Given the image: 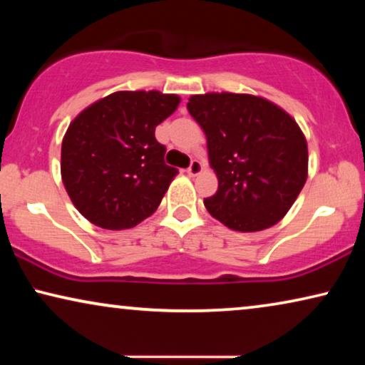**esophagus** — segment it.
Listing matches in <instances>:
<instances>
[{
    "instance_id": "34e87169",
    "label": "esophagus",
    "mask_w": 365,
    "mask_h": 365,
    "mask_svg": "<svg viewBox=\"0 0 365 365\" xmlns=\"http://www.w3.org/2000/svg\"><path fill=\"white\" fill-rule=\"evenodd\" d=\"M201 169H202V164L196 161V159H192L191 164H189V168H187V174L189 176H197V174L201 173Z\"/></svg>"
}]
</instances>
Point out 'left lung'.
Returning a JSON list of instances; mask_svg holds the SVG:
<instances>
[{
	"label": "left lung",
	"instance_id": "obj_1",
	"mask_svg": "<svg viewBox=\"0 0 365 365\" xmlns=\"http://www.w3.org/2000/svg\"><path fill=\"white\" fill-rule=\"evenodd\" d=\"M187 109L206 133L219 179L216 194L204 199L211 216L242 232L281 221L307 179V143L296 121L251 94L191 96Z\"/></svg>",
	"mask_w": 365,
	"mask_h": 365
}]
</instances>
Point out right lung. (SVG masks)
<instances>
[{
    "instance_id": "add662e5",
    "label": "right lung",
    "mask_w": 365,
    "mask_h": 365,
    "mask_svg": "<svg viewBox=\"0 0 365 365\" xmlns=\"http://www.w3.org/2000/svg\"><path fill=\"white\" fill-rule=\"evenodd\" d=\"M179 98L118 91L69 124L61 146L64 187L79 212L103 229L136 226L156 211L178 169L164 163L154 131Z\"/></svg>"
}]
</instances>
